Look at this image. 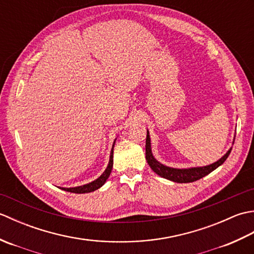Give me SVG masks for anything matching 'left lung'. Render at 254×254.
<instances>
[{"mask_svg": "<svg viewBox=\"0 0 254 254\" xmlns=\"http://www.w3.org/2000/svg\"><path fill=\"white\" fill-rule=\"evenodd\" d=\"M146 160L149 165L150 168L154 172H156L158 176L165 178V179H168L170 181L178 182V183H188V182H194L201 178L205 177L206 175L210 174L213 170H215L220 165L225 163V160L228 158V156L231 152V148L226 153L222 158L215 161L214 164H210L208 166H203V167H192V168H185V169H178V168H171V167H167L163 164H160L159 161L155 159L152 153V146H150V137L149 133L147 131L146 135Z\"/></svg>", "mask_w": 254, "mask_h": 254, "instance_id": "8db88e82", "label": "left lung"}]
</instances>
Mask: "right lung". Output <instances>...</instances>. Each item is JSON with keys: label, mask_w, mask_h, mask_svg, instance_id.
<instances>
[{"label": "right lung", "mask_w": 254, "mask_h": 254, "mask_svg": "<svg viewBox=\"0 0 254 254\" xmlns=\"http://www.w3.org/2000/svg\"><path fill=\"white\" fill-rule=\"evenodd\" d=\"M115 143H116V139H115ZM115 143L112 145V148H111V153H110V159H109V164H108V167L106 168V170L104 171V174H102L98 179L94 180L93 182H89L87 185H84V186H80V187H75V188H60L64 191H67V192H72V193H89V192H93L97 189H99L100 187H102L105 185V182L107 181L108 178H109L110 174H111V170H112V166H113V147H115Z\"/></svg>", "instance_id": "add662e5"}]
</instances>
